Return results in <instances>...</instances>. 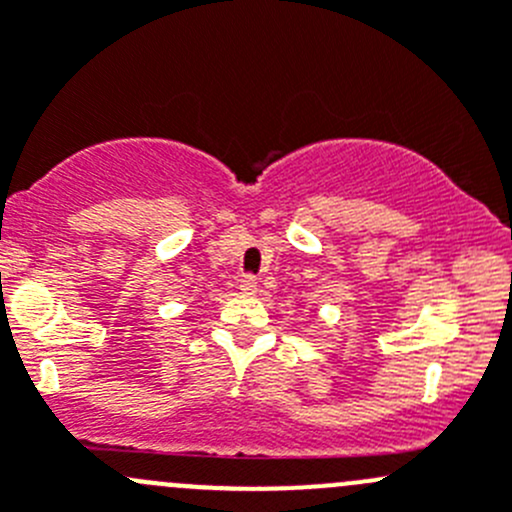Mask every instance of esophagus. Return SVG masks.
I'll return each mask as SVG.
<instances>
[{
	"label": "esophagus",
	"mask_w": 512,
	"mask_h": 512,
	"mask_svg": "<svg viewBox=\"0 0 512 512\" xmlns=\"http://www.w3.org/2000/svg\"><path fill=\"white\" fill-rule=\"evenodd\" d=\"M240 289H242V292H245V294H255V292H257V280H255V277H252V275H245V277H242V280H240Z\"/></svg>",
	"instance_id": "obj_1"
}]
</instances>
